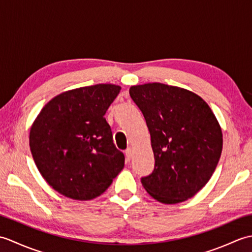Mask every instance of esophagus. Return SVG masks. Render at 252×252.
Instances as JSON below:
<instances>
[{"instance_id": "34e87169", "label": "esophagus", "mask_w": 252, "mask_h": 252, "mask_svg": "<svg viewBox=\"0 0 252 252\" xmlns=\"http://www.w3.org/2000/svg\"><path fill=\"white\" fill-rule=\"evenodd\" d=\"M126 158L127 161H130L131 158H132V149L131 148H126Z\"/></svg>"}]
</instances>
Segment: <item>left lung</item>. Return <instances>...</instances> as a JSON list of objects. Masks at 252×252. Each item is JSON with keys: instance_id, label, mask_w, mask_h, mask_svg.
Wrapping results in <instances>:
<instances>
[{"instance_id": "left-lung-1", "label": "left lung", "mask_w": 252, "mask_h": 252, "mask_svg": "<svg viewBox=\"0 0 252 252\" xmlns=\"http://www.w3.org/2000/svg\"><path fill=\"white\" fill-rule=\"evenodd\" d=\"M130 96L145 118L155 157L143 186L162 203L195 196L210 180L221 157L220 125L195 93L162 83L135 85Z\"/></svg>"}]
</instances>
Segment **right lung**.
Here are the masks:
<instances>
[{
    "label": "right lung",
    "mask_w": 252,
    "mask_h": 252,
    "mask_svg": "<svg viewBox=\"0 0 252 252\" xmlns=\"http://www.w3.org/2000/svg\"><path fill=\"white\" fill-rule=\"evenodd\" d=\"M121 88L96 84L63 92L31 126L29 144L44 180L62 195L90 200L103 194L125 167L105 114Z\"/></svg>",
    "instance_id": "add662e5"
}]
</instances>
